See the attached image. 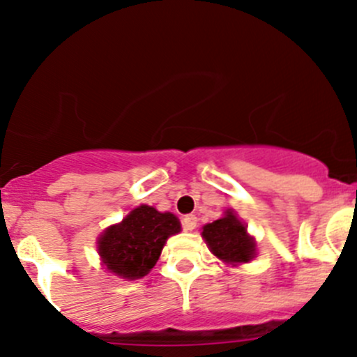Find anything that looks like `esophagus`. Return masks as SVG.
I'll use <instances>...</instances> for the list:
<instances>
[{
	"label": "esophagus",
	"instance_id": "1",
	"mask_svg": "<svg viewBox=\"0 0 357 357\" xmlns=\"http://www.w3.org/2000/svg\"><path fill=\"white\" fill-rule=\"evenodd\" d=\"M182 225H183V229H187V231H192V229H195V226H197V218H195L194 214L185 216L183 218Z\"/></svg>",
	"mask_w": 357,
	"mask_h": 357
}]
</instances>
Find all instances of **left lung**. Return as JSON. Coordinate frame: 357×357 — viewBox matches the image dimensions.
I'll list each match as a JSON object with an SVG mask.
<instances>
[{"instance_id":"1","label":"left lung","mask_w":357,"mask_h":357,"mask_svg":"<svg viewBox=\"0 0 357 357\" xmlns=\"http://www.w3.org/2000/svg\"><path fill=\"white\" fill-rule=\"evenodd\" d=\"M201 235L209 250L229 266L247 264L255 257V238L248 235L247 226L233 209H226L223 218L206 225Z\"/></svg>"}]
</instances>
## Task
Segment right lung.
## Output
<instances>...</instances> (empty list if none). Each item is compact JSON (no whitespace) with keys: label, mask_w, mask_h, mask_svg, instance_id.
I'll use <instances>...</instances> for the list:
<instances>
[{"label":"right lung","mask_w":357,"mask_h":357,"mask_svg":"<svg viewBox=\"0 0 357 357\" xmlns=\"http://www.w3.org/2000/svg\"><path fill=\"white\" fill-rule=\"evenodd\" d=\"M182 229L178 218L141 204L121 223L109 226L97 240L107 271L122 279H141L158 262L165 243Z\"/></svg>","instance_id":"obj_1"}]
</instances>
